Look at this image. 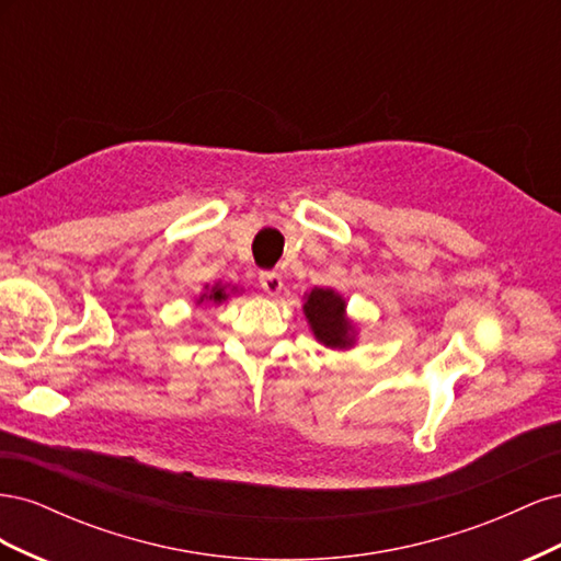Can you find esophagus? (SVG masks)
<instances>
[{
  "mask_svg": "<svg viewBox=\"0 0 561 561\" xmlns=\"http://www.w3.org/2000/svg\"><path fill=\"white\" fill-rule=\"evenodd\" d=\"M260 285L266 295H278L283 287V278L276 274V271H262L260 274Z\"/></svg>",
  "mask_w": 561,
  "mask_h": 561,
  "instance_id": "1",
  "label": "esophagus"
}]
</instances>
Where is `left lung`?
Returning a JSON list of instances; mask_svg holds the SVG:
<instances>
[{"label":"left lung","instance_id":"left-lung-1","mask_svg":"<svg viewBox=\"0 0 561 561\" xmlns=\"http://www.w3.org/2000/svg\"><path fill=\"white\" fill-rule=\"evenodd\" d=\"M304 316H307L313 336L328 348H351L355 344V328L346 318V301L332 287H313L304 297Z\"/></svg>","mask_w":561,"mask_h":561}]
</instances>
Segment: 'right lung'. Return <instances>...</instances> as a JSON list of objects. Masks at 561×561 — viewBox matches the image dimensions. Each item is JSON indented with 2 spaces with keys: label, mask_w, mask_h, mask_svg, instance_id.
Masks as SVG:
<instances>
[{
  "label": "right lung",
  "mask_w": 561,
  "mask_h": 561,
  "mask_svg": "<svg viewBox=\"0 0 561 561\" xmlns=\"http://www.w3.org/2000/svg\"><path fill=\"white\" fill-rule=\"evenodd\" d=\"M227 297H229V295H227V287H225V285H219V283H217V285H213V287H208V285H206V293H203V295H201L198 304H201V301H213V304H222V301H225Z\"/></svg>",
  "instance_id": "right-lung-1"
}]
</instances>
